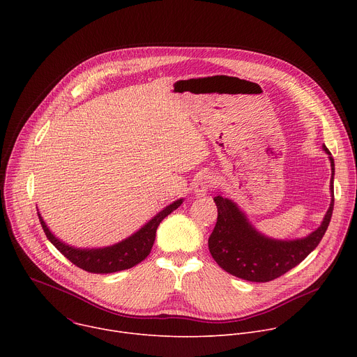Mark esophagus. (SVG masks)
<instances>
[{
    "label": "esophagus",
    "mask_w": 357,
    "mask_h": 357,
    "mask_svg": "<svg viewBox=\"0 0 357 357\" xmlns=\"http://www.w3.org/2000/svg\"><path fill=\"white\" fill-rule=\"evenodd\" d=\"M213 186V178L209 174H202L197 176L195 182V193L196 196L205 195Z\"/></svg>",
    "instance_id": "1"
}]
</instances>
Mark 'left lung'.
<instances>
[{"label": "left lung", "mask_w": 357, "mask_h": 357, "mask_svg": "<svg viewBox=\"0 0 357 357\" xmlns=\"http://www.w3.org/2000/svg\"><path fill=\"white\" fill-rule=\"evenodd\" d=\"M324 149L331 155L326 146ZM329 160L332 167L331 206L322 225L308 237L301 240L280 241L264 237L248 225L231 200L220 195L213 197L218 206V222L209 237V251L215 261L225 271L241 280L268 282L284 275L307 259L328 230L333 212L335 162L332 157Z\"/></svg>", "instance_id": "1"}]
</instances>
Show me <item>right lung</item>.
I'll use <instances>...</instances> for the list:
<instances>
[{
    "instance_id": "right-lung-1",
    "label": "right lung",
    "mask_w": 357,
    "mask_h": 357,
    "mask_svg": "<svg viewBox=\"0 0 357 357\" xmlns=\"http://www.w3.org/2000/svg\"><path fill=\"white\" fill-rule=\"evenodd\" d=\"M182 199L174 202L172 205L165 208L160 212L154 219L149 220L141 230H138L131 237L126 238L124 241L114 244L106 248H91V250H80L70 247L62 241H59L52 233L46 227L43 219L39 216L40 226L47 237V240L52 243L63 256L73 263L76 267L93 273V274H110L116 271H123L132 268L142 260L148 257L151 252L152 245L155 241V233L160 223L175 209L181 206Z\"/></svg>"
}]
</instances>
